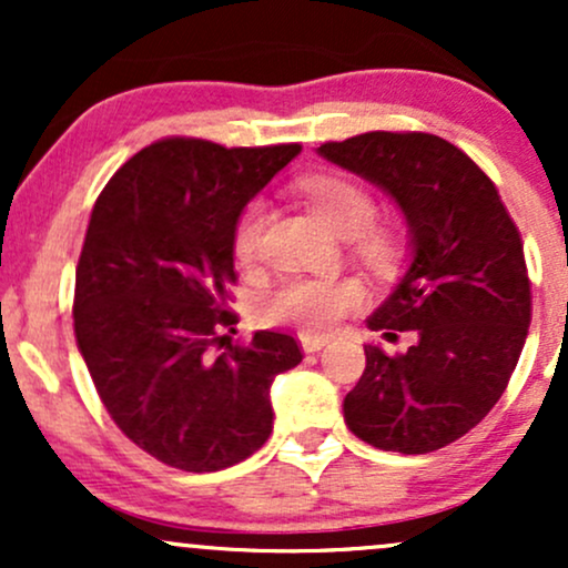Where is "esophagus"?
<instances>
[{
    "label": "esophagus",
    "mask_w": 568,
    "mask_h": 568,
    "mask_svg": "<svg viewBox=\"0 0 568 568\" xmlns=\"http://www.w3.org/2000/svg\"><path fill=\"white\" fill-rule=\"evenodd\" d=\"M298 342H302L304 352H317L328 344V336L323 334H298Z\"/></svg>",
    "instance_id": "34e87169"
}]
</instances>
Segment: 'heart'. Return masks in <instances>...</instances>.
I'll return each instance as SVG.
<instances>
[{
	"label": "heart",
	"instance_id": "1",
	"mask_svg": "<svg viewBox=\"0 0 568 568\" xmlns=\"http://www.w3.org/2000/svg\"><path fill=\"white\" fill-rule=\"evenodd\" d=\"M296 192L331 232L349 237L352 251L366 264L384 266L395 256L397 234L393 226L371 221L376 200L366 184L344 173H310L296 181ZM264 230L266 205L262 200H247L232 226V251L240 262L256 258ZM363 298L366 291L355 277L291 275L264 293L262 310L266 321L296 325L306 334H323L357 310Z\"/></svg>",
	"mask_w": 568,
	"mask_h": 568
}]
</instances>
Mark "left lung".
I'll use <instances>...</instances> for the list:
<instances>
[{"label": "left lung", "mask_w": 568, "mask_h": 568, "mask_svg": "<svg viewBox=\"0 0 568 568\" xmlns=\"http://www.w3.org/2000/svg\"><path fill=\"white\" fill-rule=\"evenodd\" d=\"M317 152L393 194L414 234V262L368 328L416 342L393 355L368 344L344 422L384 452H438L497 406L524 349V240L494 181L440 135L371 130Z\"/></svg>", "instance_id": "left-lung-1"}]
</instances>
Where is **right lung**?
Wrapping results in <instances>:
<instances>
[{
    "label": "right lung",
    "mask_w": 568,
    "mask_h": 568,
    "mask_svg": "<svg viewBox=\"0 0 568 568\" xmlns=\"http://www.w3.org/2000/svg\"><path fill=\"white\" fill-rule=\"evenodd\" d=\"M298 152L168 135L95 200L77 264V347L114 425L175 470L216 473L258 452L272 382L304 357L280 331L245 344L224 334L237 323L226 310L234 219Z\"/></svg>",
    "instance_id": "right-lung-1"
}]
</instances>
